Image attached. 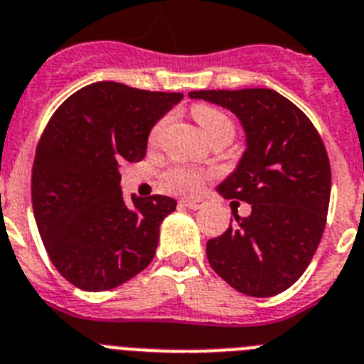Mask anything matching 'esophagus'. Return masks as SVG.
I'll return each instance as SVG.
<instances>
[{"instance_id": "1", "label": "esophagus", "mask_w": 364, "mask_h": 364, "mask_svg": "<svg viewBox=\"0 0 364 364\" xmlns=\"http://www.w3.org/2000/svg\"><path fill=\"white\" fill-rule=\"evenodd\" d=\"M181 205L188 207L192 210H198L203 207V200H196V198H187V200H181Z\"/></svg>"}]
</instances>
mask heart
<instances>
[{"label": "heart", "mask_w": 364, "mask_h": 364, "mask_svg": "<svg viewBox=\"0 0 364 364\" xmlns=\"http://www.w3.org/2000/svg\"><path fill=\"white\" fill-rule=\"evenodd\" d=\"M192 112H194V118H196L198 124L201 125V129L205 131V135L210 140L218 139V136H233V120H231V116L228 112L218 109V107L196 105ZM166 125L168 118H163V120H159L154 125V129L149 133V142L151 144H157L159 139L163 136L164 129H166ZM201 181H203V176L196 170H191V168H170L164 173V185L176 192L198 191Z\"/></svg>", "instance_id": "b5f03b06"}]
</instances>
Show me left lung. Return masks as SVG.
<instances>
[{
  "label": "left lung",
  "mask_w": 364,
  "mask_h": 364,
  "mask_svg": "<svg viewBox=\"0 0 364 364\" xmlns=\"http://www.w3.org/2000/svg\"><path fill=\"white\" fill-rule=\"evenodd\" d=\"M233 112L246 133V151L218 185L228 200L252 205L207 242V259L242 294L268 298L287 291L309 267L328 218L331 168L318 131L285 96L270 88L194 90Z\"/></svg>",
  "instance_id": "left-lung-1"
}]
</instances>
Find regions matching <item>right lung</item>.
Masks as SVG:
<instances>
[{"label": "right lung", "instance_id": "1", "mask_svg": "<svg viewBox=\"0 0 364 364\" xmlns=\"http://www.w3.org/2000/svg\"><path fill=\"white\" fill-rule=\"evenodd\" d=\"M179 92H149L114 81L77 90L53 112L36 146L31 200L55 268L81 291L122 285L148 267L168 196L124 200L120 166L146 157L151 127Z\"/></svg>", "mask_w": 364, "mask_h": 364}]
</instances>
